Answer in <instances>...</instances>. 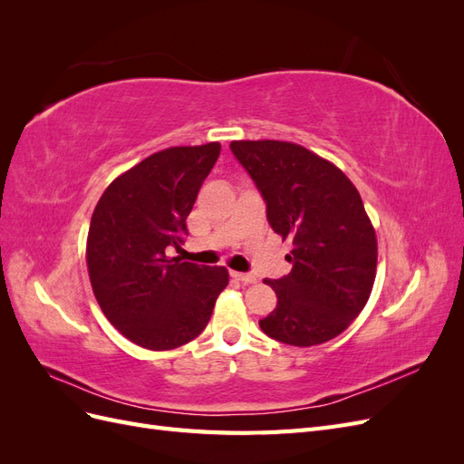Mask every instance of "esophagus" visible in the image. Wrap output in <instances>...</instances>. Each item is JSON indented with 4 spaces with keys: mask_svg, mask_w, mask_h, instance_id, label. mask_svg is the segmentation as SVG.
Here are the masks:
<instances>
[{
    "mask_svg": "<svg viewBox=\"0 0 464 464\" xmlns=\"http://www.w3.org/2000/svg\"><path fill=\"white\" fill-rule=\"evenodd\" d=\"M230 275H232L236 280H240V283H244V285H254V283H257V276L249 275V273H237V271H232Z\"/></svg>",
    "mask_w": 464,
    "mask_h": 464,
    "instance_id": "1",
    "label": "esophagus"
}]
</instances>
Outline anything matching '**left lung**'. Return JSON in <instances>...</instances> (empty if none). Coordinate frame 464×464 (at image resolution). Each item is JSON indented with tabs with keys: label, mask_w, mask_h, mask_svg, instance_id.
<instances>
[{
	"label": "left lung",
	"mask_w": 464,
	"mask_h": 464,
	"mask_svg": "<svg viewBox=\"0 0 464 464\" xmlns=\"http://www.w3.org/2000/svg\"><path fill=\"white\" fill-rule=\"evenodd\" d=\"M230 149L257 186L271 228L292 242V271L265 280L278 300L261 331L292 346L334 339L363 310L375 280V230L358 189L300 145L266 139Z\"/></svg>",
	"instance_id": "8db88e82"
}]
</instances>
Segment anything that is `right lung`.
<instances>
[{
    "label": "right lung",
    "mask_w": 464,
    "mask_h": 464,
    "mask_svg": "<svg viewBox=\"0 0 464 464\" xmlns=\"http://www.w3.org/2000/svg\"><path fill=\"white\" fill-rule=\"evenodd\" d=\"M218 154V143L154 152L111 181L94 208L92 292L111 325L139 346L172 350L193 341L228 285L224 266L168 257L186 240V218Z\"/></svg>",
    "instance_id": "1"
}]
</instances>
